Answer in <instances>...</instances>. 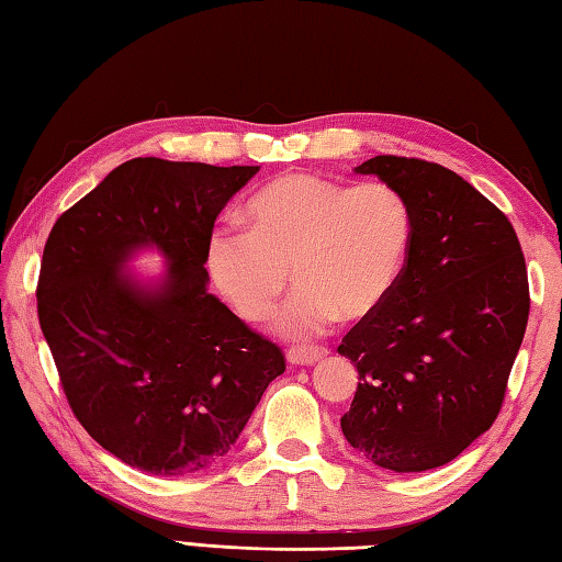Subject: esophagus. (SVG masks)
I'll use <instances>...</instances> for the list:
<instances>
[{
	"label": "esophagus",
	"mask_w": 562,
	"mask_h": 562,
	"mask_svg": "<svg viewBox=\"0 0 562 562\" xmlns=\"http://www.w3.org/2000/svg\"><path fill=\"white\" fill-rule=\"evenodd\" d=\"M328 350L326 348H290L288 360L290 364H300V367H312L321 360H326Z\"/></svg>",
	"instance_id": "1"
}]
</instances>
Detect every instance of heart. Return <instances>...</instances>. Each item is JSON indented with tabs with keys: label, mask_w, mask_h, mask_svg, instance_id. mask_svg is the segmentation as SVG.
I'll return each mask as SVG.
<instances>
[{
	"label": "heart",
	"mask_w": 562,
	"mask_h": 562,
	"mask_svg": "<svg viewBox=\"0 0 562 562\" xmlns=\"http://www.w3.org/2000/svg\"><path fill=\"white\" fill-rule=\"evenodd\" d=\"M246 220L248 232L210 236V278L238 316L258 324L272 316L294 274L300 290L278 318L292 340L321 336L340 314H374L396 288L413 238L408 200L384 181L348 188L290 173L254 195Z\"/></svg>",
	"instance_id": "heart-1"
}]
</instances>
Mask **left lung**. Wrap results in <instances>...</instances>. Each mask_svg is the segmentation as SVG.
I'll list each match as a JSON object with an SVG mask.
<instances>
[{"label":"left lung","instance_id":"1","mask_svg":"<svg viewBox=\"0 0 562 562\" xmlns=\"http://www.w3.org/2000/svg\"><path fill=\"white\" fill-rule=\"evenodd\" d=\"M355 173L401 190L413 238L389 300L338 348L360 374L340 427L374 465L420 473L495 423L529 321L527 262L505 214L445 166L381 154Z\"/></svg>","mask_w":562,"mask_h":562}]
</instances>
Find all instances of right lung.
<instances>
[{"instance_id":"add662e5","label":"right lung","mask_w":562,"mask_h":562,"mask_svg":"<svg viewBox=\"0 0 562 562\" xmlns=\"http://www.w3.org/2000/svg\"><path fill=\"white\" fill-rule=\"evenodd\" d=\"M260 166L130 159L69 207L43 250L38 318L83 429L154 475L229 451L284 357L207 292L217 214ZM157 249L165 272L126 270Z\"/></svg>"}]
</instances>
